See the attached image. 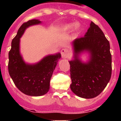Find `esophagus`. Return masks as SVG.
Wrapping results in <instances>:
<instances>
[{
    "label": "esophagus",
    "mask_w": 121,
    "mask_h": 121,
    "mask_svg": "<svg viewBox=\"0 0 121 121\" xmlns=\"http://www.w3.org/2000/svg\"><path fill=\"white\" fill-rule=\"evenodd\" d=\"M61 56H62L63 58H67L69 56L70 51L66 48H63V49L61 50Z\"/></svg>",
    "instance_id": "34e87169"
}]
</instances>
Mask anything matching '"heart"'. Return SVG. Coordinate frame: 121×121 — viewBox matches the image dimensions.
<instances>
[{
    "instance_id": "b5f03b06",
    "label": "heart",
    "mask_w": 121,
    "mask_h": 121,
    "mask_svg": "<svg viewBox=\"0 0 121 121\" xmlns=\"http://www.w3.org/2000/svg\"><path fill=\"white\" fill-rule=\"evenodd\" d=\"M80 26L81 25L79 22L66 24L64 25L63 26H62V27L61 28V31L63 32V33H67V32H69L70 31H71L73 27L75 30L78 31L80 28Z\"/></svg>"
}]
</instances>
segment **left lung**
<instances>
[{
	"mask_svg": "<svg viewBox=\"0 0 121 121\" xmlns=\"http://www.w3.org/2000/svg\"><path fill=\"white\" fill-rule=\"evenodd\" d=\"M72 46L73 59L69 61L70 88L80 97H95L103 91L111 77L112 56L109 41L100 27L91 22L84 37L75 39ZM83 52L89 55L86 62L79 58Z\"/></svg>",
	"mask_w": 121,
	"mask_h": 121,
	"instance_id": "8db88e82",
	"label": "left lung"
}]
</instances>
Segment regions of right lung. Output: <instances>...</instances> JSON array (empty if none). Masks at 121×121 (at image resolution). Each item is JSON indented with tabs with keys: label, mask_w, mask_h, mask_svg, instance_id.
Segmentation results:
<instances>
[{
	"label": "right lung",
	"mask_w": 121,
	"mask_h": 121,
	"mask_svg": "<svg viewBox=\"0 0 121 121\" xmlns=\"http://www.w3.org/2000/svg\"><path fill=\"white\" fill-rule=\"evenodd\" d=\"M41 23L38 19L29 20L22 24L12 41L9 53L8 70L17 88L30 96H41L49 90V82L53 71L61 58V54L49 55L35 64L24 61L20 53V38L27 27Z\"/></svg>",
	"instance_id": "1"
}]
</instances>
